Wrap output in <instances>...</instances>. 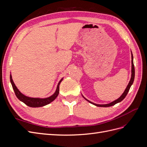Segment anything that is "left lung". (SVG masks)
<instances>
[{"label": "left lung", "mask_w": 147, "mask_h": 147, "mask_svg": "<svg viewBox=\"0 0 147 147\" xmlns=\"http://www.w3.org/2000/svg\"><path fill=\"white\" fill-rule=\"evenodd\" d=\"M131 57H132V61H131V62H132V67H131V80H130L129 82V83H128V84H127V87H126V90H124V92L122 94V95H121V96H120L118 99L115 100H114V101H113V102H110V104H97L93 103V102H92L90 101L89 100L86 99L85 98V97H83V96L82 95L83 97H84V98L88 102H90V103H91V104H93V105H96V106H97V107H110V106L114 105H115L116 104L118 103V102H120L121 101H122L124 98H125V97H126V95L127 94V92H129V89H130L131 85L132 84V83H133V82H134V77H135V69H134V63H133V55H132V52H131Z\"/></svg>", "instance_id": "left-lung-1"}]
</instances>
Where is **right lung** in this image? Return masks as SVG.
<instances>
[{
	"label": "right lung",
	"mask_w": 147,
	"mask_h": 147,
	"mask_svg": "<svg viewBox=\"0 0 147 147\" xmlns=\"http://www.w3.org/2000/svg\"><path fill=\"white\" fill-rule=\"evenodd\" d=\"M10 82L11 83L13 89L15 91V95L18 97V99L20 100H21V102H23V103H24L26 105H27L29 107H43L49 104L50 103H51V102L54 100L59 94V84L62 82V80H63V78L59 81L58 84H57L55 92L51 96L47 97V98H34V97H30L24 95L23 94H22V93L19 91L17 87L16 86L14 82H13L11 74L10 76Z\"/></svg>",
	"instance_id": "add662e5"
}]
</instances>
